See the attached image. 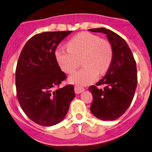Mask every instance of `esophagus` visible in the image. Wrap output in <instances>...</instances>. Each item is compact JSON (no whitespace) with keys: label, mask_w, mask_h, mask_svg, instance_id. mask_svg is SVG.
<instances>
[{"label":"esophagus","mask_w":152,"mask_h":152,"mask_svg":"<svg viewBox=\"0 0 152 152\" xmlns=\"http://www.w3.org/2000/svg\"><path fill=\"white\" fill-rule=\"evenodd\" d=\"M74 91L76 94H79V93H81V92H84V89L83 88V87H79V86H75Z\"/></svg>","instance_id":"esophagus-1"}]
</instances>
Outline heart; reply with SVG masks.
Returning a JSON list of instances; mask_svg holds the SVG:
<instances>
[{"instance_id": "1", "label": "heart", "mask_w": 152, "mask_h": 152, "mask_svg": "<svg viewBox=\"0 0 152 152\" xmlns=\"http://www.w3.org/2000/svg\"><path fill=\"white\" fill-rule=\"evenodd\" d=\"M68 49L58 48L55 58L60 68L66 73H72L80 65L84 67L70 76V81L78 85H86L97 79L98 73L108 70L113 60V48L106 39L89 32H81L67 43Z\"/></svg>"}]
</instances>
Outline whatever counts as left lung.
<instances>
[{
    "mask_svg": "<svg viewBox=\"0 0 152 152\" xmlns=\"http://www.w3.org/2000/svg\"><path fill=\"white\" fill-rule=\"evenodd\" d=\"M89 30L106 34L114 52L106 74L89 87L93 97L90 111L99 119L115 120L127 111L133 99L138 82L136 63L128 44L116 33L104 28ZM102 85L104 88H99Z\"/></svg>",
    "mask_w": 152,
    "mask_h": 152,
    "instance_id": "left-lung-1",
    "label": "left lung"
}]
</instances>
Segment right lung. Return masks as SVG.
Wrapping results in <instances>:
<instances>
[{
    "label": "right lung",
    "instance_id": "add662e5",
    "mask_svg": "<svg viewBox=\"0 0 152 152\" xmlns=\"http://www.w3.org/2000/svg\"><path fill=\"white\" fill-rule=\"evenodd\" d=\"M72 31L44 32L30 38L16 68L17 96L28 117L41 126L64 119L76 97L72 84L60 87L67 78L55 58V49Z\"/></svg>",
    "mask_w": 152,
    "mask_h": 152
}]
</instances>
